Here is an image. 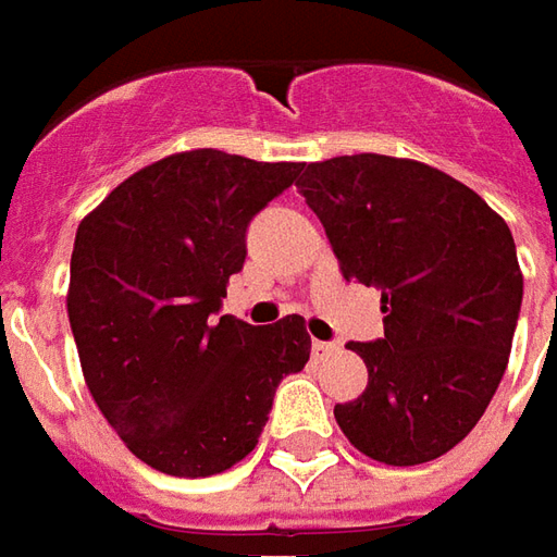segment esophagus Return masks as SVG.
Instances as JSON below:
<instances>
[{"label":"esophagus","instance_id":"esophagus-1","mask_svg":"<svg viewBox=\"0 0 557 557\" xmlns=\"http://www.w3.org/2000/svg\"><path fill=\"white\" fill-rule=\"evenodd\" d=\"M333 350H338L335 342H318V338L311 342V357H314V360H323V357H326V354H333Z\"/></svg>","mask_w":557,"mask_h":557}]
</instances>
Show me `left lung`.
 Instances as JSON below:
<instances>
[{
    "mask_svg": "<svg viewBox=\"0 0 557 557\" xmlns=\"http://www.w3.org/2000/svg\"><path fill=\"white\" fill-rule=\"evenodd\" d=\"M348 282L381 287L384 338L350 342L369 369L335 405L354 447L423 465L459 444L498 389L522 309L507 222L468 185L423 161L338 156L297 180Z\"/></svg>",
    "mask_w": 557,
    "mask_h": 557,
    "instance_id": "8db88e82",
    "label": "left lung"
}]
</instances>
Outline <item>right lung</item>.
Returning <instances> with one entry per match:
<instances>
[{"label":"right lung","instance_id":"right-lung-1","mask_svg":"<svg viewBox=\"0 0 557 557\" xmlns=\"http://www.w3.org/2000/svg\"><path fill=\"white\" fill-rule=\"evenodd\" d=\"M297 161L191 149L128 176L77 227L69 321L83 377L134 456L171 476L222 474L258 447L275 386L309 362L299 314H222L248 222Z\"/></svg>","mask_w":557,"mask_h":557}]
</instances>
